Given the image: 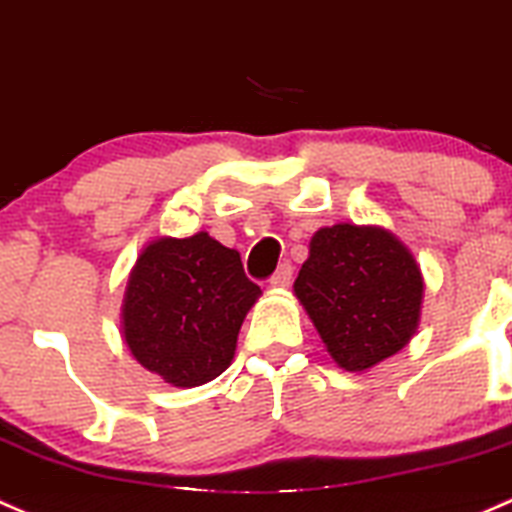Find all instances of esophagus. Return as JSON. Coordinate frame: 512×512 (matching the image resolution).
<instances>
[{"instance_id":"esophagus-1","label":"esophagus","mask_w":512,"mask_h":512,"mask_svg":"<svg viewBox=\"0 0 512 512\" xmlns=\"http://www.w3.org/2000/svg\"><path fill=\"white\" fill-rule=\"evenodd\" d=\"M292 265H289V262H284V265H279V270L272 274V279H270V287H274V289H284V287H289V282H292Z\"/></svg>"}]
</instances>
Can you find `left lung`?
Listing matches in <instances>:
<instances>
[{"mask_svg":"<svg viewBox=\"0 0 512 512\" xmlns=\"http://www.w3.org/2000/svg\"><path fill=\"white\" fill-rule=\"evenodd\" d=\"M294 294L331 358L360 373L410 343L424 279L412 252L390 230L338 223L311 238Z\"/></svg>","mask_w":512,"mask_h":512,"instance_id":"1","label":"left lung"}]
</instances>
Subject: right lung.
<instances>
[{
    "mask_svg": "<svg viewBox=\"0 0 512 512\" xmlns=\"http://www.w3.org/2000/svg\"><path fill=\"white\" fill-rule=\"evenodd\" d=\"M260 287L240 252L208 233L149 242L129 274L122 336L139 365L176 387L211 383L230 365Z\"/></svg>",
    "mask_w": 512,
    "mask_h": 512,
    "instance_id": "1",
    "label": "right lung"
}]
</instances>
